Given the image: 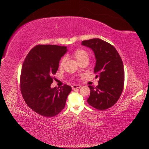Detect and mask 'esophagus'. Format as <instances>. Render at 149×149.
<instances>
[{"mask_svg": "<svg viewBox=\"0 0 149 149\" xmlns=\"http://www.w3.org/2000/svg\"><path fill=\"white\" fill-rule=\"evenodd\" d=\"M81 86L80 85H72V89H76V88H81Z\"/></svg>", "mask_w": 149, "mask_h": 149, "instance_id": "34e87169", "label": "esophagus"}]
</instances>
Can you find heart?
<instances>
[{
    "instance_id": "1",
    "label": "heart",
    "mask_w": 149,
    "mask_h": 149,
    "mask_svg": "<svg viewBox=\"0 0 149 149\" xmlns=\"http://www.w3.org/2000/svg\"><path fill=\"white\" fill-rule=\"evenodd\" d=\"M73 55L79 63L83 61L84 59H88L89 58L88 52L83 49H76L73 53ZM65 60H66V57H63L61 59L60 63H59L60 67H63L64 65L65 62Z\"/></svg>"
}]
</instances>
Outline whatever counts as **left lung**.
<instances>
[{"instance_id": "8db88e82", "label": "left lung", "mask_w": 149, "mask_h": 149, "mask_svg": "<svg viewBox=\"0 0 149 149\" xmlns=\"http://www.w3.org/2000/svg\"><path fill=\"white\" fill-rule=\"evenodd\" d=\"M82 45L93 50L96 59L94 69L98 85H89L88 104L99 110H105L115 104L123 90L125 70L118 52L111 44L99 38L82 41Z\"/></svg>"}]
</instances>
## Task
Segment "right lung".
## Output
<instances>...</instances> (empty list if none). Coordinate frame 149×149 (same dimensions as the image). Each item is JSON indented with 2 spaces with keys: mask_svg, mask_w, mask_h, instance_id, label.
<instances>
[{
  "mask_svg": "<svg viewBox=\"0 0 149 149\" xmlns=\"http://www.w3.org/2000/svg\"><path fill=\"white\" fill-rule=\"evenodd\" d=\"M67 47L37 45L26 56L20 76V89L28 106L38 114L47 117L58 115L65 105L72 87L65 84L52 88L54 75Z\"/></svg>",
  "mask_w": 149,
  "mask_h": 149,
  "instance_id": "right-lung-1",
  "label": "right lung"
}]
</instances>
